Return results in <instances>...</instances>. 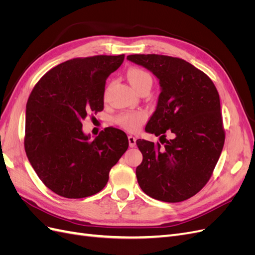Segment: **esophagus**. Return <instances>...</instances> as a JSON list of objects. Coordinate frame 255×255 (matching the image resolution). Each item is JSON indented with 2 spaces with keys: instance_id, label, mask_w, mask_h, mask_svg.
<instances>
[{
  "instance_id": "obj_1",
  "label": "esophagus",
  "mask_w": 255,
  "mask_h": 255,
  "mask_svg": "<svg viewBox=\"0 0 255 255\" xmlns=\"http://www.w3.org/2000/svg\"><path fill=\"white\" fill-rule=\"evenodd\" d=\"M128 138V145H129V148H134V146L136 145V137H134V136H132V135H129Z\"/></svg>"
}]
</instances>
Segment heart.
<instances>
[{
  "label": "heart",
  "instance_id": "b5f03b06",
  "mask_svg": "<svg viewBox=\"0 0 255 255\" xmlns=\"http://www.w3.org/2000/svg\"><path fill=\"white\" fill-rule=\"evenodd\" d=\"M128 80L133 88L137 90L146 82H151V76L149 73L141 70L139 68H130L127 72ZM146 119V115L143 112H133L126 113L120 115L117 118V123L123 128H126L130 132H135L141 127L142 123Z\"/></svg>",
  "mask_w": 255,
  "mask_h": 255
}]
</instances>
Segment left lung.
Here are the masks:
<instances>
[{
    "instance_id": "1",
    "label": "left lung",
    "mask_w": 255,
    "mask_h": 255,
    "mask_svg": "<svg viewBox=\"0 0 255 255\" xmlns=\"http://www.w3.org/2000/svg\"><path fill=\"white\" fill-rule=\"evenodd\" d=\"M127 58L159 81L156 110L145 132L160 135L159 140L168 129L175 135L173 140L165 139L164 146L136 141L142 153V163L136 168L138 184L159 201H184L210 180L225 143L218 91L204 72L184 59L157 54Z\"/></svg>"
}]
</instances>
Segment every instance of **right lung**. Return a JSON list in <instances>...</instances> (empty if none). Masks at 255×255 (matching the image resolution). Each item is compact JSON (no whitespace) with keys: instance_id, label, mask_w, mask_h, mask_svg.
<instances>
[{"instance_id":"right-lung-1","label":"right lung","mask_w":255,"mask_h":255,"mask_svg":"<svg viewBox=\"0 0 255 255\" xmlns=\"http://www.w3.org/2000/svg\"><path fill=\"white\" fill-rule=\"evenodd\" d=\"M125 55L67 60L39 80L26 103L24 148L42 183L55 194L86 198L101 191L128 148L127 134L107 128L95 139L82 121L104 107L105 83Z\"/></svg>"}]
</instances>
